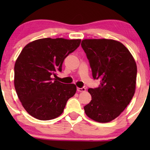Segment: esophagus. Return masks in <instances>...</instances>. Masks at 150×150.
<instances>
[{
	"label": "esophagus",
	"mask_w": 150,
	"mask_h": 150,
	"mask_svg": "<svg viewBox=\"0 0 150 150\" xmlns=\"http://www.w3.org/2000/svg\"><path fill=\"white\" fill-rule=\"evenodd\" d=\"M77 91L79 92H82V91H86V89L85 87H82V88H79V87H77Z\"/></svg>",
	"instance_id": "1"
}]
</instances>
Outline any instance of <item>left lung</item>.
I'll return each instance as SVG.
<instances>
[{
    "mask_svg": "<svg viewBox=\"0 0 150 150\" xmlns=\"http://www.w3.org/2000/svg\"><path fill=\"white\" fill-rule=\"evenodd\" d=\"M87 55L97 88H89L91 100L84 106L89 118L98 122L113 120L124 111L134 94L137 68L129 50L112 40H84Z\"/></svg>",
    "mask_w": 150,
    "mask_h": 150,
    "instance_id": "left-lung-1",
    "label": "left lung"
}]
</instances>
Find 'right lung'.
<instances>
[{
	"instance_id": "obj_1",
	"label": "right lung",
	"mask_w": 150,
	"mask_h": 150,
	"mask_svg": "<svg viewBox=\"0 0 150 150\" xmlns=\"http://www.w3.org/2000/svg\"><path fill=\"white\" fill-rule=\"evenodd\" d=\"M81 40L44 38L23 48L14 66V85L22 106L40 120L61 115L76 91L74 84L57 81L64 59L80 46Z\"/></svg>"
}]
</instances>
